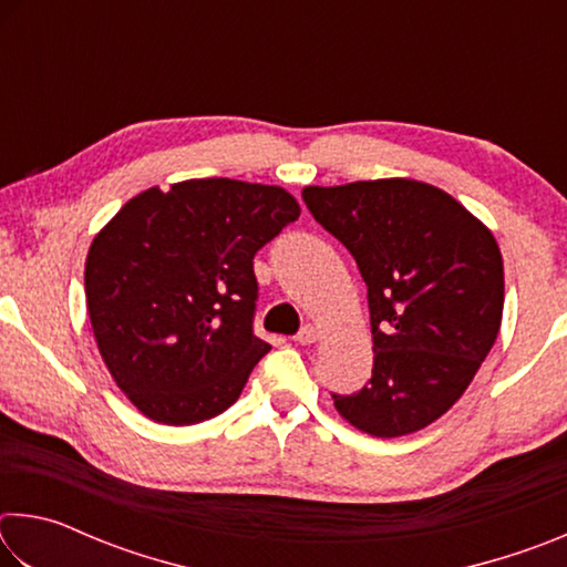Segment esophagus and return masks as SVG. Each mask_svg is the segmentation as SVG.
I'll return each instance as SVG.
<instances>
[{"instance_id": "34e87169", "label": "esophagus", "mask_w": 567, "mask_h": 567, "mask_svg": "<svg viewBox=\"0 0 567 567\" xmlns=\"http://www.w3.org/2000/svg\"><path fill=\"white\" fill-rule=\"evenodd\" d=\"M318 338H320V330L315 328V324H305V328L295 334V342L312 344V342H318Z\"/></svg>"}]
</instances>
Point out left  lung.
<instances>
[{
    "label": "left lung",
    "instance_id": "left-lung-1",
    "mask_svg": "<svg viewBox=\"0 0 567 567\" xmlns=\"http://www.w3.org/2000/svg\"><path fill=\"white\" fill-rule=\"evenodd\" d=\"M312 217L350 249L368 285L372 378L334 408L372 437L417 433L463 398L495 344L505 277L495 237L427 182L310 185Z\"/></svg>",
    "mask_w": 567,
    "mask_h": 567
}]
</instances>
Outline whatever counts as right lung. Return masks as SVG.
<instances>
[{"label": "right lung", "mask_w": 567, "mask_h": 567, "mask_svg": "<svg viewBox=\"0 0 567 567\" xmlns=\"http://www.w3.org/2000/svg\"><path fill=\"white\" fill-rule=\"evenodd\" d=\"M300 217L277 185L185 179L132 197L84 262L94 340L142 415L195 425L225 412L270 344L252 334L257 249Z\"/></svg>", "instance_id": "right-lung-1"}]
</instances>
